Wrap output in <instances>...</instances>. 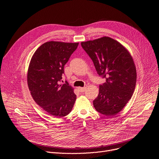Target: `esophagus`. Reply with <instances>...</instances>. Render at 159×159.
Instances as JSON below:
<instances>
[{"mask_svg":"<svg viewBox=\"0 0 159 159\" xmlns=\"http://www.w3.org/2000/svg\"><path fill=\"white\" fill-rule=\"evenodd\" d=\"M85 89H86L85 87H78V90L80 93H84L85 90Z\"/></svg>","mask_w":159,"mask_h":159,"instance_id":"34e87169","label":"esophagus"}]
</instances>
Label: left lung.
<instances>
[{
    "instance_id": "left-lung-1",
    "label": "left lung",
    "mask_w": 159,
    "mask_h": 159,
    "mask_svg": "<svg viewBox=\"0 0 159 159\" xmlns=\"http://www.w3.org/2000/svg\"><path fill=\"white\" fill-rule=\"evenodd\" d=\"M81 46L93 60L98 74L106 79L99 85L94 107L102 115L114 116L134 92L137 70L133 60L122 44L109 37L82 42Z\"/></svg>"
}]
</instances>
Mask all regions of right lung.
Returning a JSON list of instances; mask_svg holds the SVG:
<instances>
[{"label":"right lung","mask_w":159,"mask_h":159,"mask_svg":"<svg viewBox=\"0 0 159 159\" xmlns=\"http://www.w3.org/2000/svg\"><path fill=\"white\" fill-rule=\"evenodd\" d=\"M78 45L79 43H44L30 61L28 84L31 94L41 107L54 117L69 115L76 100L73 88L67 81L60 82L64 66Z\"/></svg>","instance_id":"obj_1"}]
</instances>
